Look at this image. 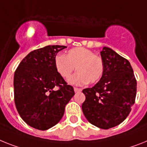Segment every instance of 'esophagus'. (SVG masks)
<instances>
[{"label": "esophagus", "instance_id": "1", "mask_svg": "<svg viewBox=\"0 0 147 147\" xmlns=\"http://www.w3.org/2000/svg\"><path fill=\"white\" fill-rule=\"evenodd\" d=\"M74 90H75V92H81V91L82 90V89H81V88H78V87H74Z\"/></svg>", "mask_w": 147, "mask_h": 147}]
</instances>
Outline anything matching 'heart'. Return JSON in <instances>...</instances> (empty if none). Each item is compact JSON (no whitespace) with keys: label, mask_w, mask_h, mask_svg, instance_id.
Masks as SVG:
<instances>
[{"label":"heart","mask_w":147,"mask_h":147,"mask_svg":"<svg viewBox=\"0 0 147 147\" xmlns=\"http://www.w3.org/2000/svg\"><path fill=\"white\" fill-rule=\"evenodd\" d=\"M55 65L57 71L64 79L69 78L76 67L78 71L70 78L69 82L76 85L96 83L102 78L105 71L102 57L83 47L70 49L65 56L57 55Z\"/></svg>","instance_id":"b5f03b06"}]
</instances>
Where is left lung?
Here are the masks:
<instances>
[{
	"label": "left lung",
	"instance_id": "obj_1",
	"mask_svg": "<svg viewBox=\"0 0 147 147\" xmlns=\"http://www.w3.org/2000/svg\"><path fill=\"white\" fill-rule=\"evenodd\" d=\"M100 53L104 74L94 87L84 89L86 99L81 108L91 124L108 129L119 125L130 113L135 102L137 81L129 60L108 47Z\"/></svg>",
	"mask_w": 147,
	"mask_h": 147
}]
</instances>
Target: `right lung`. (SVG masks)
I'll use <instances>...</instances> for the list:
<instances>
[{
  "label": "right lung",
  "mask_w": 147,
  "mask_h": 147,
  "mask_svg": "<svg viewBox=\"0 0 147 147\" xmlns=\"http://www.w3.org/2000/svg\"><path fill=\"white\" fill-rule=\"evenodd\" d=\"M64 45H48L30 52L14 74V100L22 119L30 126L47 130L60 121L73 87L57 71V54ZM55 87L59 88L57 91Z\"/></svg>",
  "instance_id": "obj_1"
}]
</instances>
